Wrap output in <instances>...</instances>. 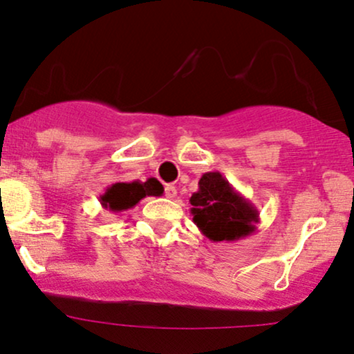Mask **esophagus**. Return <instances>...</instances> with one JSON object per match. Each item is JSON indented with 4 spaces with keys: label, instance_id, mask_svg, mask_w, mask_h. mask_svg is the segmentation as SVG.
I'll return each mask as SVG.
<instances>
[{
    "label": "esophagus",
    "instance_id": "obj_1",
    "mask_svg": "<svg viewBox=\"0 0 354 354\" xmlns=\"http://www.w3.org/2000/svg\"><path fill=\"white\" fill-rule=\"evenodd\" d=\"M165 196H167L168 199L176 198V187H174L173 185H168L167 187H165Z\"/></svg>",
    "mask_w": 354,
    "mask_h": 354
}]
</instances>
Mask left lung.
Instances as JSON below:
<instances>
[{
    "label": "left lung",
    "mask_w": 354,
    "mask_h": 354,
    "mask_svg": "<svg viewBox=\"0 0 354 354\" xmlns=\"http://www.w3.org/2000/svg\"><path fill=\"white\" fill-rule=\"evenodd\" d=\"M189 203L192 222L210 241H236L257 232L258 209L218 171L201 176Z\"/></svg>",
    "instance_id": "8db88e82"
}]
</instances>
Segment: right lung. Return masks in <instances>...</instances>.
<instances>
[{"label":"right lung","instance_id":"1","mask_svg":"<svg viewBox=\"0 0 354 354\" xmlns=\"http://www.w3.org/2000/svg\"><path fill=\"white\" fill-rule=\"evenodd\" d=\"M162 191V185L155 178H149L144 183H114L106 187V191L100 196V203L111 212H124V210L136 207L147 196H160Z\"/></svg>","mask_w":354,"mask_h":354}]
</instances>
